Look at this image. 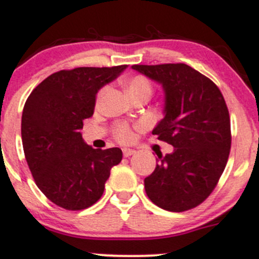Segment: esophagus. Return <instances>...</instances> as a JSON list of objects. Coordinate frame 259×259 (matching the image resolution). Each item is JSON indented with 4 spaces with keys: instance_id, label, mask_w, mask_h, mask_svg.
I'll return each instance as SVG.
<instances>
[{
    "instance_id": "esophagus-1",
    "label": "esophagus",
    "mask_w": 259,
    "mask_h": 259,
    "mask_svg": "<svg viewBox=\"0 0 259 259\" xmlns=\"http://www.w3.org/2000/svg\"><path fill=\"white\" fill-rule=\"evenodd\" d=\"M123 156L124 157H130V156H132L133 153H136L135 150H132V148H123Z\"/></svg>"
}]
</instances>
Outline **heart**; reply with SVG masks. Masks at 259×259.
Listing matches in <instances>:
<instances>
[{"label": "heart", "mask_w": 259, "mask_h": 259, "mask_svg": "<svg viewBox=\"0 0 259 259\" xmlns=\"http://www.w3.org/2000/svg\"><path fill=\"white\" fill-rule=\"evenodd\" d=\"M124 89L131 99H137L141 97H148L150 98L152 94V84L147 78L142 75H136L132 78H128L123 83ZM116 137L122 142H128L132 140L133 133L132 130L130 128L128 124L121 123L116 128Z\"/></svg>", "instance_id": "1"}]
</instances>
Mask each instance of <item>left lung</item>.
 <instances>
[{
  "label": "left lung",
  "instance_id": "left-lung-1",
  "mask_svg": "<svg viewBox=\"0 0 259 259\" xmlns=\"http://www.w3.org/2000/svg\"><path fill=\"white\" fill-rule=\"evenodd\" d=\"M162 87L163 118L152 130L170 143L155 171L145 179L150 200L168 211L203 203L215 188L230 151V119L219 88L186 64L132 65Z\"/></svg>",
  "mask_w": 259,
  "mask_h": 259
}]
</instances>
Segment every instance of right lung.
Wrapping results in <instances>:
<instances>
[{"label": "right lung", "mask_w": 259, "mask_h": 259, "mask_svg": "<svg viewBox=\"0 0 259 259\" xmlns=\"http://www.w3.org/2000/svg\"><path fill=\"white\" fill-rule=\"evenodd\" d=\"M127 65L60 70L42 80L22 111L25 157L44 195L68 210H81L101 199L111 168L122 160L121 148L97 150L80 133L93 116L101 88Z\"/></svg>", "instance_id": "add662e5"}]
</instances>
